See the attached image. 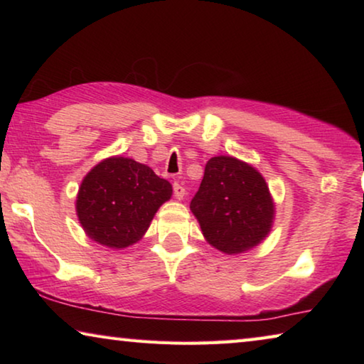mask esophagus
<instances>
[{
	"instance_id": "1",
	"label": "esophagus",
	"mask_w": 364,
	"mask_h": 364,
	"mask_svg": "<svg viewBox=\"0 0 364 364\" xmlns=\"http://www.w3.org/2000/svg\"><path fill=\"white\" fill-rule=\"evenodd\" d=\"M173 194L178 200H181L184 196H186V189H184L180 183H175L173 184Z\"/></svg>"
}]
</instances>
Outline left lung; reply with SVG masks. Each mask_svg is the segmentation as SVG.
<instances>
[{"mask_svg":"<svg viewBox=\"0 0 364 364\" xmlns=\"http://www.w3.org/2000/svg\"><path fill=\"white\" fill-rule=\"evenodd\" d=\"M189 208L205 241L226 255L244 254L263 242L276 213L263 175L232 156L208 160Z\"/></svg>","mask_w":364,"mask_h":364,"instance_id":"left-lung-1","label":"left lung"}]
</instances>
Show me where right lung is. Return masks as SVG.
I'll list each match as a JSON object with an SVG mask.
<instances>
[{"instance_id":"1","label":"right lung","mask_w":364,"mask_h":364,"mask_svg":"<svg viewBox=\"0 0 364 364\" xmlns=\"http://www.w3.org/2000/svg\"><path fill=\"white\" fill-rule=\"evenodd\" d=\"M173 189L151 167L112 156L96 164L78 188L75 210L91 241L109 249L136 244Z\"/></svg>"}]
</instances>
